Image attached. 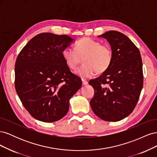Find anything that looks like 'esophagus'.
<instances>
[{
    "mask_svg": "<svg viewBox=\"0 0 157 157\" xmlns=\"http://www.w3.org/2000/svg\"><path fill=\"white\" fill-rule=\"evenodd\" d=\"M82 85H86L88 83L87 80H86L85 79H83V78H82Z\"/></svg>",
    "mask_w": 157,
    "mask_h": 157,
    "instance_id": "esophagus-1",
    "label": "esophagus"
}]
</instances>
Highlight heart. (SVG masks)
<instances>
[{"mask_svg": "<svg viewBox=\"0 0 157 157\" xmlns=\"http://www.w3.org/2000/svg\"><path fill=\"white\" fill-rule=\"evenodd\" d=\"M62 56L71 69H75L81 63L76 73L83 78H90L98 74H102L110 67L113 58L111 46L101 44L100 42L85 37L75 44V49L65 48L62 51Z\"/></svg>", "mask_w": 157, "mask_h": 157, "instance_id": "heart-1", "label": "heart"}]
</instances>
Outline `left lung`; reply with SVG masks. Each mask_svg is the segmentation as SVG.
Masks as SVG:
<instances>
[{
  "instance_id": "8db88e82",
  "label": "left lung",
  "mask_w": 157,
  "mask_h": 157,
  "mask_svg": "<svg viewBox=\"0 0 157 157\" xmlns=\"http://www.w3.org/2000/svg\"><path fill=\"white\" fill-rule=\"evenodd\" d=\"M98 37L109 42L113 58L105 73L89 81L95 91L90 103L101 119L119 121L132 113L143 88L141 54L129 38L120 32L109 31Z\"/></svg>"
}]
</instances>
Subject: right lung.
<instances>
[{"label":"right lung","mask_w":157,"mask_h":157,"mask_svg":"<svg viewBox=\"0 0 157 157\" xmlns=\"http://www.w3.org/2000/svg\"><path fill=\"white\" fill-rule=\"evenodd\" d=\"M73 39L43 33L31 39L18 54L15 88L26 110L38 121L53 122L67 113L69 99L82 86L71 72L62 51Z\"/></svg>","instance_id":"1"}]
</instances>
